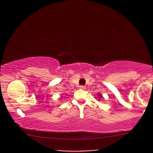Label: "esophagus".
Wrapping results in <instances>:
<instances>
[{"label": "esophagus", "mask_w": 153, "mask_h": 153, "mask_svg": "<svg viewBox=\"0 0 153 153\" xmlns=\"http://www.w3.org/2000/svg\"><path fill=\"white\" fill-rule=\"evenodd\" d=\"M79 88L81 90H84V89H85V87L83 86V85H80V86H79Z\"/></svg>", "instance_id": "1"}]
</instances>
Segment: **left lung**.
I'll return each instance as SVG.
<instances>
[{
    "label": "left lung",
    "mask_w": 153,
    "mask_h": 153,
    "mask_svg": "<svg viewBox=\"0 0 153 153\" xmlns=\"http://www.w3.org/2000/svg\"><path fill=\"white\" fill-rule=\"evenodd\" d=\"M98 97H99V100H102V99H104V97H103V96H102V94H98Z\"/></svg>",
    "instance_id": "left-lung-1"
}]
</instances>
